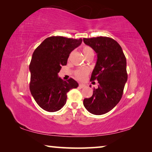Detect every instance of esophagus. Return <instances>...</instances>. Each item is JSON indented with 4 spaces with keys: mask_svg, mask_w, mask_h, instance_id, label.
Here are the masks:
<instances>
[{
    "mask_svg": "<svg viewBox=\"0 0 152 152\" xmlns=\"http://www.w3.org/2000/svg\"><path fill=\"white\" fill-rule=\"evenodd\" d=\"M85 86H86V85H85V84H79L80 88H84V87H85Z\"/></svg>",
    "mask_w": 152,
    "mask_h": 152,
    "instance_id": "obj_1",
    "label": "esophagus"
}]
</instances>
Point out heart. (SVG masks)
<instances>
[{
    "mask_svg": "<svg viewBox=\"0 0 152 152\" xmlns=\"http://www.w3.org/2000/svg\"><path fill=\"white\" fill-rule=\"evenodd\" d=\"M82 51H83V53L85 57L90 54V53H94L93 50L91 47H89V46H84V47H83ZM88 70L87 69H80V70H77L75 73L77 78L79 79L80 80H84L86 78V76L88 75Z\"/></svg>",
    "mask_w": 152,
    "mask_h": 152,
    "instance_id": "obj_1",
    "label": "heart"
}]
</instances>
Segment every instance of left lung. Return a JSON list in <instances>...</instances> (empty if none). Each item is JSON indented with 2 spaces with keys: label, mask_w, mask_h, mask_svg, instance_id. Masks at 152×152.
I'll return each instance as SVG.
<instances>
[{
  "label": "left lung",
  "mask_w": 152,
  "mask_h": 152,
  "mask_svg": "<svg viewBox=\"0 0 152 152\" xmlns=\"http://www.w3.org/2000/svg\"><path fill=\"white\" fill-rule=\"evenodd\" d=\"M83 41L96 53L91 80H97L99 83L92 96L84 99L83 104L92 114L103 115L111 110L122 97L127 80L126 58L121 47L112 38H84Z\"/></svg>",
  "instance_id": "obj_1"
}]
</instances>
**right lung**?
Wrapping results in <instances>:
<instances>
[{
  "instance_id": "obj_1",
  "label": "right lung",
  "mask_w": 152,
  "mask_h": 152,
  "mask_svg": "<svg viewBox=\"0 0 152 152\" xmlns=\"http://www.w3.org/2000/svg\"><path fill=\"white\" fill-rule=\"evenodd\" d=\"M82 42V39L53 36L46 38L33 52L29 65V88L35 102L46 111L60 110L66 104L67 93L78 86L72 78L64 81L58 73Z\"/></svg>"
}]
</instances>
